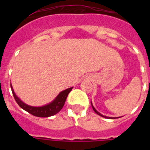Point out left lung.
I'll return each instance as SVG.
<instances>
[{"instance_id":"8db88e82","label":"left lung","mask_w":150,"mask_h":150,"mask_svg":"<svg viewBox=\"0 0 150 150\" xmlns=\"http://www.w3.org/2000/svg\"><path fill=\"white\" fill-rule=\"evenodd\" d=\"M91 107H92V109H93V110L95 111V112H96L97 114L99 115V116H102V117L107 118V119H116V118H120V117H110V116H103V115H102V114H100V113L98 112V111H97V110H96V109H95V107H94V106H93V104H92V103H91Z\"/></svg>"}]
</instances>
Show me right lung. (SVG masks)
Here are the masks:
<instances>
[{
	"label": "right lung",
	"instance_id": "add662e5",
	"mask_svg": "<svg viewBox=\"0 0 150 150\" xmlns=\"http://www.w3.org/2000/svg\"><path fill=\"white\" fill-rule=\"evenodd\" d=\"M10 86H11L13 97H14V98H15L16 101L18 104V106L24 110L27 111L28 112L32 114L33 116H38V117H49V116H54L56 113H58L62 109L69 92L73 88V87H71V88H68L61 91L52 101L46 104V105L40 106V107H34V106H30L25 103H24L16 95L15 91H14L13 86H12V84H10Z\"/></svg>",
	"mask_w": 150,
	"mask_h": 150
}]
</instances>
